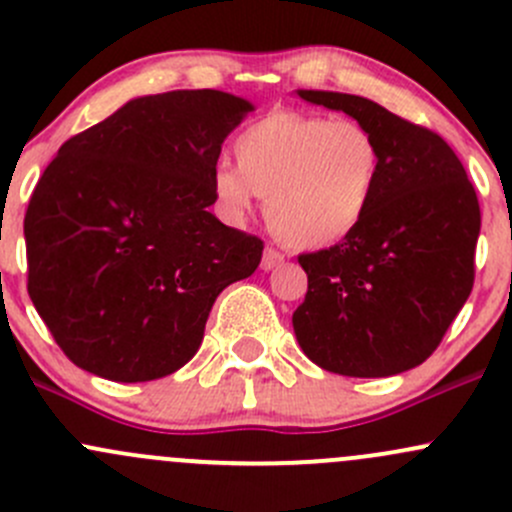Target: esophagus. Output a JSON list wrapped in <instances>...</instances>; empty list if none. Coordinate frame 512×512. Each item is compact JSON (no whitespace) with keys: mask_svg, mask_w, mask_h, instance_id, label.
Returning a JSON list of instances; mask_svg holds the SVG:
<instances>
[{"mask_svg":"<svg viewBox=\"0 0 512 512\" xmlns=\"http://www.w3.org/2000/svg\"><path fill=\"white\" fill-rule=\"evenodd\" d=\"M282 262H285V255H282L280 250H275V247H265V252H262V270L270 272L275 270V267H280Z\"/></svg>","mask_w":512,"mask_h":512,"instance_id":"1","label":"esophagus"}]
</instances>
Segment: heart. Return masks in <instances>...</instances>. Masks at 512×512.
Segmentation results:
<instances>
[{"label":"heart","instance_id":"1","mask_svg":"<svg viewBox=\"0 0 512 512\" xmlns=\"http://www.w3.org/2000/svg\"><path fill=\"white\" fill-rule=\"evenodd\" d=\"M237 165L218 163L213 195L230 220L265 198L270 230L299 250H324L364 223L381 180V146L364 123L272 111L235 138Z\"/></svg>","mask_w":512,"mask_h":512}]
</instances>
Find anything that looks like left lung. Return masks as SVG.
Returning <instances> with one entry per match:
<instances>
[{
    "instance_id": "left-lung-1",
    "label": "left lung",
    "mask_w": 512,
    "mask_h": 512,
    "mask_svg": "<svg viewBox=\"0 0 512 512\" xmlns=\"http://www.w3.org/2000/svg\"><path fill=\"white\" fill-rule=\"evenodd\" d=\"M297 96L364 123L384 158L364 223L329 250L299 255L307 272V294L292 314L299 347L342 376L414 369L436 352L473 289L476 190L438 133L364 96Z\"/></svg>"
}]
</instances>
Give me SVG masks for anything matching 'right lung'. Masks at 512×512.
<instances>
[{
  "mask_svg": "<svg viewBox=\"0 0 512 512\" xmlns=\"http://www.w3.org/2000/svg\"><path fill=\"white\" fill-rule=\"evenodd\" d=\"M255 111L215 89L138 96L46 165L24 218L29 297L64 354L123 384L188 364L262 240L210 213L225 138Z\"/></svg>",
  "mask_w": 512,
  "mask_h": 512,
  "instance_id": "1",
  "label": "right lung"
}]
</instances>
